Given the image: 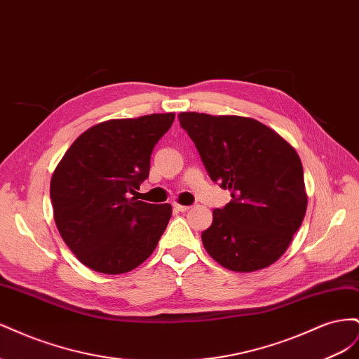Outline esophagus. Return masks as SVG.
Segmentation results:
<instances>
[{"mask_svg": "<svg viewBox=\"0 0 359 359\" xmlns=\"http://www.w3.org/2000/svg\"><path fill=\"white\" fill-rule=\"evenodd\" d=\"M173 208H175L177 211L180 212H184V211H189L190 206L189 205H180V203H173Z\"/></svg>", "mask_w": 359, "mask_h": 359, "instance_id": "esophagus-1", "label": "esophagus"}]
</instances>
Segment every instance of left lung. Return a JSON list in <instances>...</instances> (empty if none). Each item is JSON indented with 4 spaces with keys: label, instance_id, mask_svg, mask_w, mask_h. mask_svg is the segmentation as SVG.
Listing matches in <instances>:
<instances>
[{
    "label": "left lung",
    "instance_id": "left-lung-1",
    "mask_svg": "<svg viewBox=\"0 0 359 359\" xmlns=\"http://www.w3.org/2000/svg\"><path fill=\"white\" fill-rule=\"evenodd\" d=\"M181 127L214 182L232 201L212 211L202 243L222 266L252 273L286 252L304 220L307 194L299 156L253 118L181 112Z\"/></svg>",
    "mask_w": 359,
    "mask_h": 359
}]
</instances>
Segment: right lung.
<instances>
[{
    "mask_svg": "<svg viewBox=\"0 0 359 359\" xmlns=\"http://www.w3.org/2000/svg\"><path fill=\"white\" fill-rule=\"evenodd\" d=\"M175 114L111 119L83 132L50 180L53 219L81 262L102 274L135 269L154 252L169 203L130 198L149 175L156 144Z\"/></svg>",
    "mask_w": 359,
    "mask_h": 359,
    "instance_id": "obj_1",
    "label": "right lung"
}]
</instances>
